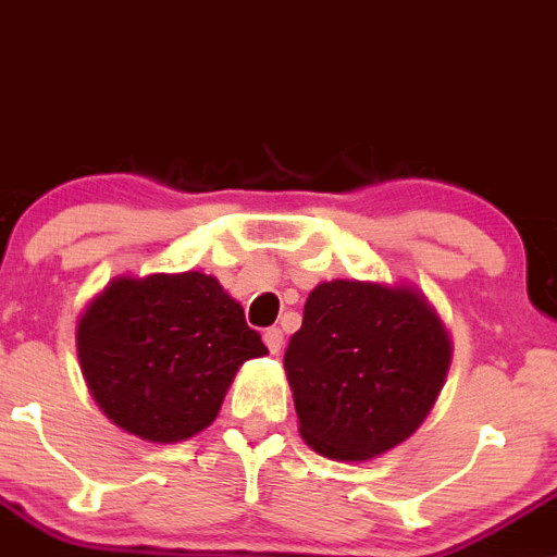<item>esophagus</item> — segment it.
Returning <instances> with one entry per match:
<instances>
[{
	"label": "esophagus",
	"mask_w": 557,
	"mask_h": 557,
	"mask_svg": "<svg viewBox=\"0 0 557 557\" xmlns=\"http://www.w3.org/2000/svg\"><path fill=\"white\" fill-rule=\"evenodd\" d=\"M263 343H267V348L272 350V354H280V350H283V332H280V329H267V332H263Z\"/></svg>",
	"instance_id": "esophagus-1"
}]
</instances>
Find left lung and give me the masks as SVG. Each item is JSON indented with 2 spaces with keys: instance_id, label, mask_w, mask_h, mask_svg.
<instances>
[{
  "instance_id": "obj_1",
  "label": "left lung",
  "mask_w": 557,
  "mask_h": 557,
  "mask_svg": "<svg viewBox=\"0 0 557 557\" xmlns=\"http://www.w3.org/2000/svg\"><path fill=\"white\" fill-rule=\"evenodd\" d=\"M299 433L321 457L367 462L422 428L451 364V337L410 283L329 280L285 350Z\"/></svg>"
}]
</instances>
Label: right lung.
Here are the masks:
<instances>
[{
    "label": "right lung",
    "mask_w": 557,
    "mask_h": 557,
    "mask_svg": "<svg viewBox=\"0 0 557 557\" xmlns=\"http://www.w3.org/2000/svg\"><path fill=\"white\" fill-rule=\"evenodd\" d=\"M75 348L102 413L149 444L207 430L239 367L269 354L239 301L203 272L113 277L81 312Z\"/></svg>",
    "instance_id": "1"
}]
</instances>
